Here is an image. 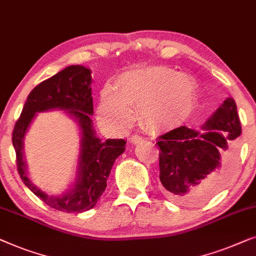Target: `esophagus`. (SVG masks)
I'll list each match as a JSON object with an SVG mask.
<instances>
[{"label": "esophagus", "mask_w": 256, "mask_h": 256, "mask_svg": "<svg viewBox=\"0 0 256 256\" xmlns=\"http://www.w3.org/2000/svg\"><path fill=\"white\" fill-rule=\"evenodd\" d=\"M130 142L131 144H134V145H136V144H139L140 142H142V138L140 136H136V134H133V136H130Z\"/></svg>", "instance_id": "esophagus-1"}]
</instances>
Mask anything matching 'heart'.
<instances>
[{
    "label": "heart",
    "mask_w": 256,
    "mask_h": 256,
    "mask_svg": "<svg viewBox=\"0 0 256 256\" xmlns=\"http://www.w3.org/2000/svg\"><path fill=\"white\" fill-rule=\"evenodd\" d=\"M198 86L189 75L164 66H147L128 70L117 78L114 89L100 92L98 120L104 126L124 128L139 109L144 124L154 122H184L197 106ZM176 120L174 121V120Z\"/></svg>",
    "instance_id": "b5f03b06"
}]
</instances>
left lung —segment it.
<instances>
[{"mask_svg":"<svg viewBox=\"0 0 256 256\" xmlns=\"http://www.w3.org/2000/svg\"><path fill=\"white\" fill-rule=\"evenodd\" d=\"M202 128L203 133L180 126L158 138L160 181L175 203L200 204L228 181L234 142L241 134L234 100L226 98Z\"/></svg>","mask_w":256,"mask_h":256,"instance_id":"1","label":"left lung"}]
</instances>
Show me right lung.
I'll return each instance as SVG.
<instances>
[{"instance_id":"1","label":"right lung","mask_w":256,"mask_h":256,"mask_svg":"<svg viewBox=\"0 0 256 256\" xmlns=\"http://www.w3.org/2000/svg\"><path fill=\"white\" fill-rule=\"evenodd\" d=\"M90 73L89 68L73 64L39 84L28 94L12 131V145L22 181L48 206L68 214L84 212L95 206L106 188L111 168L124 153L126 144L124 139L102 142L96 136L90 117L94 114ZM54 108L64 110L73 116L82 134L77 180L74 188L62 196H50L30 181L22 152L24 133L35 114Z\"/></svg>"}]
</instances>
